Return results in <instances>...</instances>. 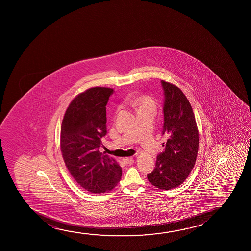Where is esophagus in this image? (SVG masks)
Returning <instances> with one entry per match:
<instances>
[{"mask_svg":"<svg viewBox=\"0 0 251 251\" xmlns=\"http://www.w3.org/2000/svg\"><path fill=\"white\" fill-rule=\"evenodd\" d=\"M123 161L126 164V165H128V164H131V163H133L134 162V158H132V157H129V158H124L123 159Z\"/></svg>","mask_w":251,"mask_h":251,"instance_id":"esophagus-1","label":"esophagus"}]
</instances>
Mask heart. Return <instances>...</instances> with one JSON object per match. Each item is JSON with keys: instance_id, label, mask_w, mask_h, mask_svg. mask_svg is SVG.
Segmentation results:
<instances>
[{"instance_id": "heart-1", "label": "heart", "mask_w": 251, "mask_h": 251, "mask_svg": "<svg viewBox=\"0 0 251 251\" xmlns=\"http://www.w3.org/2000/svg\"><path fill=\"white\" fill-rule=\"evenodd\" d=\"M133 106L137 108L138 112L140 111H150L151 113H154L156 110V102L153 99L149 96L139 97L133 101Z\"/></svg>"}]
</instances>
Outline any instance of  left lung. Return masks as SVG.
Masks as SVG:
<instances>
[{
  "instance_id": "obj_1",
  "label": "left lung",
  "mask_w": 251,
  "mask_h": 251,
  "mask_svg": "<svg viewBox=\"0 0 251 251\" xmlns=\"http://www.w3.org/2000/svg\"><path fill=\"white\" fill-rule=\"evenodd\" d=\"M164 89V124L162 135L168 136L164 151L148 174L156 188L168 190L181 185L196 164L199 134L196 117L188 99L177 86L161 80Z\"/></svg>"
}]
</instances>
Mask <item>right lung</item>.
<instances>
[{"instance_id": "1", "label": "right lung", "mask_w": 251, "mask_h": 251, "mask_svg": "<svg viewBox=\"0 0 251 251\" xmlns=\"http://www.w3.org/2000/svg\"><path fill=\"white\" fill-rule=\"evenodd\" d=\"M114 90L93 87L74 99L66 110L61 129V150L74 179L87 191L108 192L117 186L122 168L99 151L107 134L106 104Z\"/></svg>"}]
</instances>
